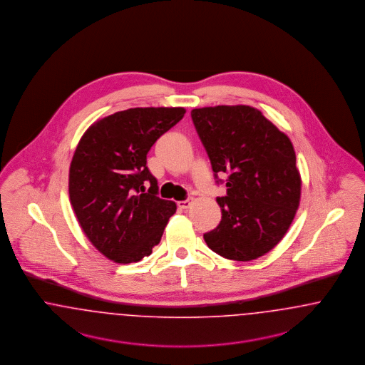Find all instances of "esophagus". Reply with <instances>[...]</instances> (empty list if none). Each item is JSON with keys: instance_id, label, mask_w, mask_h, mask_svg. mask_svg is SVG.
<instances>
[{"instance_id": "esophagus-1", "label": "esophagus", "mask_w": 365, "mask_h": 365, "mask_svg": "<svg viewBox=\"0 0 365 365\" xmlns=\"http://www.w3.org/2000/svg\"><path fill=\"white\" fill-rule=\"evenodd\" d=\"M190 205H192V197H188V199L181 200V202L177 203V206L180 207V208H188Z\"/></svg>"}]
</instances>
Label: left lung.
Returning a JSON list of instances; mask_svg holds the SVG:
<instances>
[{
    "instance_id": "8db88e82",
    "label": "left lung",
    "mask_w": 365,
    "mask_h": 365,
    "mask_svg": "<svg viewBox=\"0 0 365 365\" xmlns=\"http://www.w3.org/2000/svg\"><path fill=\"white\" fill-rule=\"evenodd\" d=\"M217 182L226 173V196L217 197L220 225L205 233L210 250L250 262L269 252L286 235L300 205L302 177L290 139L262 111L214 106L190 111Z\"/></svg>"
}]
</instances>
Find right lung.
<instances>
[{"label":"right lung","mask_w":365,"mask_h":365,"mask_svg":"<svg viewBox=\"0 0 365 365\" xmlns=\"http://www.w3.org/2000/svg\"><path fill=\"white\" fill-rule=\"evenodd\" d=\"M184 114V108L117 111L80 139L69 168L71 205L84 235L115 263L151 255L177 210L159 197L147 153Z\"/></svg>","instance_id":"right-lung-1"}]
</instances>
